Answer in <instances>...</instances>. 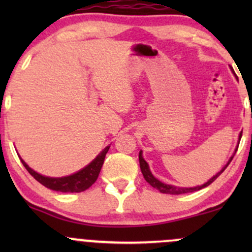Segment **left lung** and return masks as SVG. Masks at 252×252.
Masks as SVG:
<instances>
[{
    "label": "left lung",
    "instance_id": "8db88e82",
    "mask_svg": "<svg viewBox=\"0 0 252 252\" xmlns=\"http://www.w3.org/2000/svg\"><path fill=\"white\" fill-rule=\"evenodd\" d=\"M241 137H242V132H241V134H239V138H241ZM236 152H237V150H236ZM233 156H235V155L231 156L230 160H228V162H227L226 164H225L224 167H222V169L220 170V172L217 173V174H216L215 176H213V178H211L210 180L206 182V184L201 185V186L189 187V189H187V187H176V186H172V185L163 184V182H161L160 180H158V179H156L155 176L152 174V172H150L148 163H147L146 161H144V158H143V156H142V152H140V154H138V160H140V167H141V172H142V174H143V178L146 179V181L148 182V184L152 185V186L154 187V189H158L161 193H166V194H185V193L195 192V190H199V189H204V187L209 186V185L212 184V182L215 181L216 179L218 178V176L220 175L222 172H224L225 168H226L228 164H230L231 161H232Z\"/></svg>",
    "mask_w": 252,
    "mask_h": 252
}]
</instances>
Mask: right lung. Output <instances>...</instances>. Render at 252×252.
<instances>
[{
    "label": "right lung",
    "instance_id": "add662e5",
    "mask_svg": "<svg viewBox=\"0 0 252 252\" xmlns=\"http://www.w3.org/2000/svg\"><path fill=\"white\" fill-rule=\"evenodd\" d=\"M110 147H106L105 149L100 153L99 155L89 163L85 168L80 169L79 172L74 173V174L68 176H63V178H48V176L41 175L33 170L21 158V162L25 166V168L28 170V173L39 181L40 184L43 185L47 189L57 190V192H63V193H79L83 190L88 189L91 187L97 180L98 175H99L100 169L104 163V158H105L106 153H108Z\"/></svg>",
    "mask_w": 252,
    "mask_h": 252
}]
</instances>
